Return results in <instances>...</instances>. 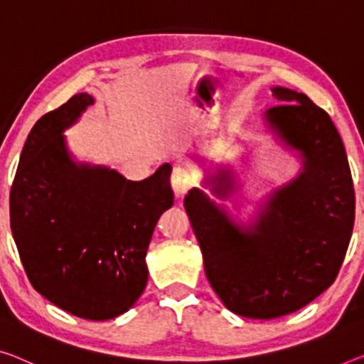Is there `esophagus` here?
I'll use <instances>...</instances> for the list:
<instances>
[{
	"label": "esophagus",
	"instance_id": "34e87169",
	"mask_svg": "<svg viewBox=\"0 0 364 364\" xmlns=\"http://www.w3.org/2000/svg\"><path fill=\"white\" fill-rule=\"evenodd\" d=\"M171 186L177 197L187 193V190L193 186V176L186 166H176L171 176Z\"/></svg>",
	"mask_w": 364,
	"mask_h": 364
}]
</instances>
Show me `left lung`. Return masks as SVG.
I'll return each mask as SVG.
<instances>
[{
    "label": "left lung",
    "instance_id": "8db88e82",
    "mask_svg": "<svg viewBox=\"0 0 364 364\" xmlns=\"http://www.w3.org/2000/svg\"><path fill=\"white\" fill-rule=\"evenodd\" d=\"M278 105L264 122L296 151L301 172L267 195L249 226L203 190H188L183 206L197 236L206 278L229 311L275 318L309 304L335 282L355 221V190L345 146L326 110L303 92L275 86ZM200 161V158H198ZM232 171L218 167L203 186L229 198Z\"/></svg>",
    "mask_w": 364,
    "mask_h": 364
}]
</instances>
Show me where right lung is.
Instances as JSON below:
<instances>
[{
  "instance_id": "1",
  "label": "right lung",
  "mask_w": 364,
  "mask_h": 364,
  "mask_svg": "<svg viewBox=\"0 0 364 364\" xmlns=\"http://www.w3.org/2000/svg\"><path fill=\"white\" fill-rule=\"evenodd\" d=\"M92 104L80 92L37 120L11 187L9 216L36 291L73 316L109 321L144 291L149 240L174 192L169 163L133 182L75 161L63 132Z\"/></svg>"
}]
</instances>
